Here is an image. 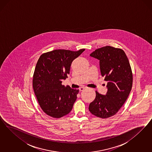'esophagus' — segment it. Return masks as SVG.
<instances>
[{"mask_svg": "<svg viewBox=\"0 0 152 152\" xmlns=\"http://www.w3.org/2000/svg\"><path fill=\"white\" fill-rule=\"evenodd\" d=\"M85 89V88L81 87V88H79V90H80V91H83Z\"/></svg>", "mask_w": 152, "mask_h": 152, "instance_id": "1", "label": "esophagus"}]
</instances>
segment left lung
Instances as JSON below:
<instances>
[{
  "mask_svg": "<svg viewBox=\"0 0 152 152\" xmlns=\"http://www.w3.org/2000/svg\"><path fill=\"white\" fill-rule=\"evenodd\" d=\"M90 56L99 60L101 76L107 81L106 95L96 91L88 107L90 113L102 119L115 115L126 100L132 90L133 74L124 51L111 46L97 49Z\"/></svg>",
  "mask_w": 152,
  "mask_h": 152,
  "instance_id": "8db88e82",
  "label": "left lung"
}]
</instances>
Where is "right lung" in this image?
<instances>
[{
	"mask_svg": "<svg viewBox=\"0 0 152 152\" xmlns=\"http://www.w3.org/2000/svg\"><path fill=\"white\" fill-rule=\"evenodd\" d=\"M85 50H56L39 58L33 75V88L39 106L47 115L60 118L72 109L79 90L64 86L62 81L68 77L72 61Z\"/></svg>",
	"mask_w": 152,
	"mask_h": 152,
	"instance_id": "right-lung-1",
	"label": "right lung"
}]
</instances>
